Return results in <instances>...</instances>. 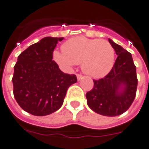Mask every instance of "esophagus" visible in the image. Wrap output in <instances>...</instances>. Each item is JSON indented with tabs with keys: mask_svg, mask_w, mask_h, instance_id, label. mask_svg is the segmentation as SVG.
Returning a JSON list of instances; mask_svg holds the SVG:
<instances>
[{
	"mask_svg": "<svg viewBox=\"0 0 149 149\" xmlns=\"http://www.w3.org/2000/svg\"><path fill=\"white\" fill-rule=\"evenodd\" d=\"M82 75H81V74H77V80H78V81H81V79H82Z\"/></svg>",
	"mask_w": 149,
	"mask_h": 149,
	"instance_id": "obj_1",
	"label": "esophagus"
}]
</instances>
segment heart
I'll return each instance as SVG.
<instances>
[{
    "label": "heart",
    "mask_w": 149,
    "mask_h": 149,
    "mask_svg": "<svg viewBox=\"0 0 149 149\" xmlns=\"http://www.w3.org/2000/svg\"><path fill=\"white\" fill-rule=\"evenodd\" d=\"M62 49L53 52V59L58 64L71 68L81 63L84 73L93 78L105 76L114 65V49L105 40L76 37L67 40Z\"/></svg>",
    "instance_id": "heart-1"
}]
</instances>
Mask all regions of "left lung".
<instances>
[{
  "mask_svg": "<svg viewBox=\"0 0 149 149\" xmlns=\"http://www.w3.org/2000/svg\"><path fill=\"white\" fill-rule=\"evenodd\" d=\"M118 58L105 77L93 80L94 87L87 93L89 107L97 114L114 117L125 112L135 99L137 88L136 68L127 50L109 38Z\"/></svg>",
  "mask_w": 149,
  "mask_h": 149,
  "instance_id": "left-lung-1",
  "label": "left lung"
}]
</instances>
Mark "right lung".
Returning a JSON list of instances; mask_svg holds the SVG:
<instances>
[{"instance_id":"right-lung-1","label":"right lung","mask_w":149,"mask_h":149,"mask_svg":"<svg viewBox=\"0 0 149 149\" xmlns=\"http://www.w3.org/2000/svg\"><path fill=\"white\" fill-rule=\"evenodd\" d=\"M64 38L45 37L21 53L14 66L13 95L26 112L45 116L63 104L68 87L77 82L74 74L62 72L53 60L57 43Z\"/></svg>"}]
</instances>
